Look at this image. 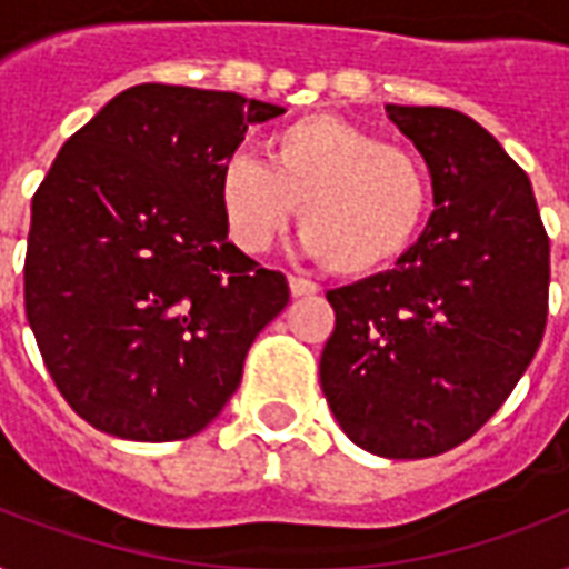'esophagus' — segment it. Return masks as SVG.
<instances>
[{"label": "esophagus", "instance_id": "34e87169", "mask_svg": "<svg viewBox=\"0 0 569 569\" xmlns=\"http://www.w3.org/2000/svg\"><path fill=\"white\" fill-rule=\"evenodd\" d=\"M289 292L295 298H310V295H319V283H312L307 277H289Z\"/></svg>", "mask_w": 569, "mask_h": 569}]
</instances>
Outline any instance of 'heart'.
<instances>
[{"mask_svg": "<svg viewBox=\"0 0 569 569\" xmlns=\"http://www.w3.org/2000/svg\"><path fill=\"white\" fill-rule=\"evenodd\" d=\"M266 162L230 156L218 173V206L244 253H266L295 218L303 248L337 274L372 277L413 248L431 218V173L413 150L337 114L271 129Z\"/></svg>", "mask_w": 569, "mask_h": 569, "instance_id": "1", "label": "heart"}]
</instances>
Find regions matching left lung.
I'll return each mask as SVG.
<instances>
[{
	"instance_id": "1",
	"label": "left lung",
	"mask_w": 569,
	"mask_h": 569,
	"mask_svg": "<svg viewBox=\"0 0 569 569\" xmlns=\"http://www.w3.org/2000/svg\"><path fill=\"white\" fill-rule=\"evenodd\" d=\"M387 114L422 153L437 209L396 268L330 289L319 369L360 449L416 460L469 440L538 355L549 236L526 171L476 120L440 106Z\"/></svg>"
}]
</instances>
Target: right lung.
Here are the masks:
<instances>
[{
    "mask_svg": "<svg viewBox=\"0 0 569 569\" xmlns=\"http://www.w3.org/2000/svg\"><path fill=\"white\" fill-rule=\"evenodd\" d=\"M283 111L136 84L67 138L31 197L26 319L58 392L97 431H203L289 303L286 277L227 239L218 206V173L250 123Z\"/></svg>",
    "mask_w": 569,
    "mask_h": 569,
    "instance_id": "obj_1",
    "label": "right lung"
}]
</instances>
